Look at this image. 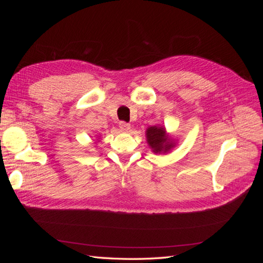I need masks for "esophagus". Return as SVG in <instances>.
<instances>
[{
    "instance_id": "esophagus-1",
    "label": "esophagus",
    "mask_w": 263,
    "mask_h": 263,
    "mask_svg": "<svg viewBox=\"0 0 263 263\" xmlns=\"http://www.w3.org/2000/svg\"><path fill=\"white\" fill-rule=\"evenodd\" d=\"M119 128H121L125 133H128L130 130V124L126 123V122H121L119 123Z\"/></svg>"
}]
</instances>
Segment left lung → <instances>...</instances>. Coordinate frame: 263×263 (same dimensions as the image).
<instances>
[{
    "label": "left lung",
    "mask_w": 263,
    "mask_h": 263,
    "mask_svg": "<svg viewBox=\"0 0 263 263\" xmlns=\"http://www.w3.org/2000/svg\"><path fill=\"white\" fill-rule=\"evenodd\" d=\"M147 142L153 149L155 154L168 153L174 146V142L165 133V128L162 126H151L146 132Z\"/></svg>",
    "instance_id": "1"
}]
</instances>
